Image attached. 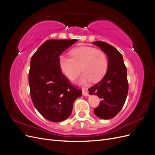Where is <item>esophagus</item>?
Here are the masks:
<instances>
[{"instance_id":"34e87169","label":"esophagus","mask_w":155,"mask_h":155,"mask_svg":"<svg viewBox=\"0 0 155 155\" xmlns=\"http://www.w3.org/2000/svg\"><path fill=\"white\" fill-rule=\"evenodd\" d=\"M83 95L85 96H88V93L87 92V88H83Z\"/></svg>"}]
</instances>
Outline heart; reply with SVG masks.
Masks as SVG:
<instances>
[{
  "mask_svg": "<svg viewBox=\"0 0 155 155\" xmlns=\"http://www.w3.org/2000/svg\"><path fill=\"white\" fill-rule=\"evenodd\" d=\"M71 56L61 55L59 58V64L63 73L68 79H76L81 72V83L92 80L99 81L104 78L108 69L107 57L104 51L91 46H80L73 49Z\"/></svg>",
  "mask_w": 155,
  "mask_h": 155,
  "instance_id": "b5f03b06",
  "label": "heart"
}]
</instances>
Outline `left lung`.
<instances>
[{
    "label": "left lung",
    "instance_id": "8db88e82",
    "mask_svg": "<svg viewBox=\"0 0 155 155\" xmlns=\"http://www.w3.org/2000/svg\"><path fill=\"white\" fill-rule=\"evenodd\" d=\"M92 44L104 51L108 58V69L102 80L88 88L89 94L97 95L101 101L94 109L100 118L111 119L122 109L128 94L127 68L121 54L114 46L105 42Z\"/></svg>",
    "mask_w": 155,
    "mask_h": 155
}]
</instances>
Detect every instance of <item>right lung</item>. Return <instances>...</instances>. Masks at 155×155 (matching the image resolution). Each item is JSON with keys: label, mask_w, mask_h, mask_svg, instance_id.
I'll return each instance as SVG.
<instances>
[{"label": "right lung", "mask_w": 155, "mask_h": 155, "mask_svg": "<svg viewBox=\"0 0 155 155\" xmlns=\"http://www.w3.org/2000/svg\"><path fill=\"white\" fill-rule=\"evenodd\" d=\"M77 39L46 41L33 55L28 81L34 105L45 118L52 122L67 119L80 89L72 85L62 74L59 55Z\"/></svg>", "instance_id": "1"}]
</instances>
